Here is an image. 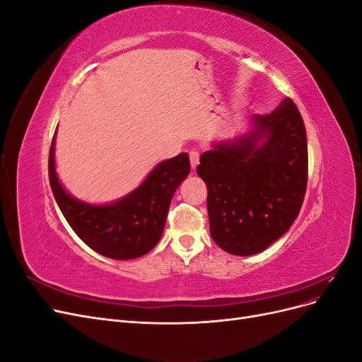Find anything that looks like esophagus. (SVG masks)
Returning <instances> with one entry per match:
<instances>
[{"instance_id": "1", "label": "esophagus", "mask_w": 362, "mask_h": 362, "mask_svg": "<svg viewBox=\"0 0 362 362\" xmlns=\"http://www.w3.org/2000/svg\"><path fill=\"white\" fill-rule=\"evenodd\" d=\"M190 164H192V169H196V166L199 164V152L198 151L190 152Z\"/></svg>"}]
</instances>
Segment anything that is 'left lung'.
<instances>
[{
  "label": "left lung",
  "mask_w": 362,
  "mask_h": 362,
  "mask_svg": "<svg viewBox=\"0 0 362 362\" xmlns=\"http://www.w3.org/2000/svg\"><path fill=\"white\" fill-rule=\"evenodd\" d=\"M216 245L249 257L266 250L299 216L308 180L306 131L286 98L269 115H254L246 133L214 141L199 158Z\"/></svg>",
  "instance_id": "8db88e82"
}]
</instances>
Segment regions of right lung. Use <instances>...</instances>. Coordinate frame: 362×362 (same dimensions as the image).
I'll list each match as a JSON object with an SVG mask.
<instances>
[{
    "mask_svg": "<svg viewBox=\"0 0 362 362\" xmlns=\"http://www.w3.org/2000/svg\"><path fill=\"white\" fill-rule=\"evenodd\" d=\"M56 134L49 149V184L71 228L83 242L107 258L133 259L160 242L173 193L190 173L187 152L164 160L137 189L108 204H89L63 187L56 170Z\"/></svg>",
    "mask_w": 362,
    "mask_h": 362,
    "instance_id": "1",
    "label": "right lung"
}]
</instances>
